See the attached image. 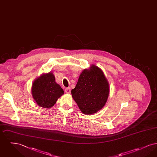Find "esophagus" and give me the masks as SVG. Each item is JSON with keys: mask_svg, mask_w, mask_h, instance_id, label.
<instances>
[{"mask_svg": "<svg viewBox=\"0 0 157 157\" xmlns=\"http://www.w3.org/2000/svg\"><path fill=\"white\" fill-rule=\"evenodd\" d=\"M65 92L67 94H69L71 92V88L69 87V88H65Z\"/></svg>", "mask_w": 157, "mask_h": 157, "instance_id": "esophagus-1", "label": "esophagus"}]
</instances>
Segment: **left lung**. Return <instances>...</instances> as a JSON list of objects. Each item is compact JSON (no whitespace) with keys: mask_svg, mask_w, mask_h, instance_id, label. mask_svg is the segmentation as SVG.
I'll return each instance as SVG.
<instances>
[{"mask_svg":"<svg viewBox=\"0 0 157 157\" xmlns=\"http://www.w3.org/2000/svg\"><path fill=\"white\" fill-rule=\"evenodd\" d=\"M109 83L102 71L95 65L84 69L75 88L72 98L84 114H94L101 109L109 96Z\"/></svg>","mask_w":157,"mask_h":157,"instance_id":"obj_1","label":"left lung"}]
</instances>
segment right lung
Returning <instances> with one entry per match:
<instances>
[{
	"mask_svg": "<svg viewBox=\"0 0 157 157\" xmlns=\"http://www.w3.org/2000/svg\"><path fill=\"white\" fill-rule=\"evenodd\" d=\"M63 94V90L56 83L55 76L52 72L37 78L32 87L33 99L39 106L45 108H51Z\"/></svg>",
	"mask_w": 157,
	"mask_h": 157,
	"instance_id": "add662e5",
	"label": "right lung"
}]
</instances>
